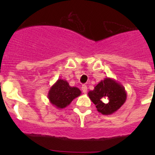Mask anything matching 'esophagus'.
Masks as SVG:
<instances>
[{
  "label": "esophagus",
  "instance_id": "34e87169",
  "mask_svg": "<svg viewBox=\"0 0 155 155\" xmlns=\"http://www.w3.org/2000/svg\"><path fill=\"white\" fill-rule=\"evenodd\" d=\"M82 92H83V93H87V86L85 85H83L82 86Z\"/></svg>",
  "mask_w": 155,
  "mask_h": 155
}]
</instances>
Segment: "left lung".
Segmentation results:
<instances>
[{"mask_svg": "<svg viewBox=\"0 0 155 155\" xmlns=\"http://www.w3.org/2000/svg\"><path fill=\"white\" fill-rule=\"evenodd\" d=\"M97 110L103 115H111L125 103L127 92L121 83L112 78L101 80L94 89L87 93Z\"/></svg>", "mask_w": 155, "mask_h": 155, "instance_id": "1", "label": "left lung"}]
</instances>
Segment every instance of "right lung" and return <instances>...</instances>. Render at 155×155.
<instances>
[{
    "instance_id": "add662e5",
    "label": "right lung",
    "mask_w": 155,
    "mask_h": 155,
    "mask_svg": "<svg viewBox=\"0 0 155 155\" xmlns=\"http://www.w3.org/2000/svg\"><path fill=\"white\" fill-rule=\"evenodd\" d=\"M82 92L78 87L70 86L64 79H58L50 87L48 98L51 105L57 109H64L70 105V103L80 96Z\"/></svg>"
}]
</instances>
